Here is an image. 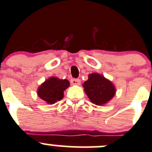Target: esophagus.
I'll use <instances>...</instances> for the list:
<instances>
[{
	"instance_id": "esophagus-1",
	"label": "esophagus",
	"mask_w": 152,
	"mask_h": 152,
	"mask_svg": "<svg viewBox=\"0 0 152 152\" xmlns=\"http://www.w3.org/2000/svg\"><path fill=\"white\" fill-rule=\"evenodd\" d=\"M71 83L72 85L75 86H78L80 84V80L79 79H72L71 80Z\"/></svg>"
}]
</instances>
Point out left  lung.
I'll return each instance as SVG.
<instances>
[{
  "instance_id": "1",
  "label": "left lung",
  "mask_w": 152,
  "mask_h": 152,
  "mask_svg": "<svg viewBox=\"0 0 152 152\" xmlns=\"http://www.w3.org/2000/svg\"><path fill=\"white\" fill-rule=\"evenodd\" d=\"M88 77L83 86L91 103L97 106H103L113 98L116 88L112 81L98 73L89 74Z\"/></svg>"
}]
</instances>
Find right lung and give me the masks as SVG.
<instances>
[{
  "instance_id": "obj_1",
  "label": "right lung",
  "mask_w": 152,
  "mask_h": 152,
  "mask_svg": "<svg viewBox=\"0 0 152 152\" xmlns=\"http://www.w3.org/2000/svg\"><path fill=\"white\" fill-rule=\"evenodd\" d=\"M70 86L68 80L51 77L44 81L37 90V96L48 104H54L62 100L64 92Z\"/></svg>"
}]
</instances>
